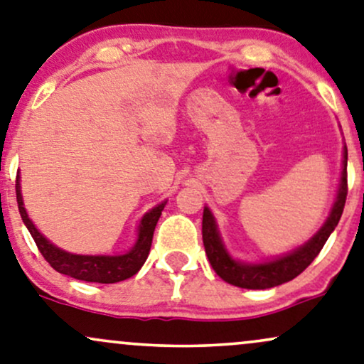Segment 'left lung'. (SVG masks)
Here are the masks:
<instances>
[{
  "label": "left lung",
  "instance_id": "1",
  "mask_svg": "<svg viewBox=\"0 0 364 364\" xmlns=\"http://www.w3.org/2000/svg\"><path fill=\"white\" fill-rule=\"evenodd\" d=\"M343 165L344 167L341 173V183H339L338 197L326 223H324L323 228L319 229V232L316 234L309 242H306L303 247L287 254L284 257L274 259V261H269L264 264H240L237 261H234L224 249L223 242H220L214 215H212L210 210L205 207L204 215H202V240H204L205 254L207 257H209L210 266L217 272V276L223 277V279L225 282H229V284L244 287V289H269V287L284 284V282L299 276L321 252L323 245L326 244L328 237L338 225L339 219H341L348 196L346 147H344Z\"/></svg>",
  "mask_w": 364,
  "mask_h": 364
}]
</instances>
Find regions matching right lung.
<instances>
[{"label": "right lung", "mask_w": 364, "mask_h": 364, "mask_svg": "<svg viewBox=\"0 0 364 364\" xmlns=\"http://www.w3.org/2000/svg\"><path fill=\"white\" fill-rule=\"evenodd\" d=\"M16 200L23 223L30 230L38 251L46 259V262L61 274H67L80 281L100 282V284H113V282L125 281L140 271V267L144 266V262L149 257L155 225H157L159 217L165 207L164 202V204L154 207L152 210L141 217L139 225V239H136L135 247L130 252L122 254V256H78V254H70L55 247L50 240H46L43 235L38 232V229L28 219L25 207H23L20 183L18 182Z\"/></svg>", "instance_id": "add662e5"}]
</instances>
